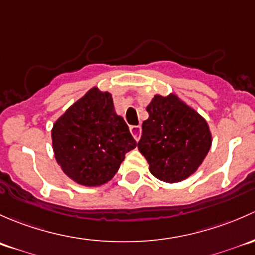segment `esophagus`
<instances>
[{"label":"esophagus","instance_id":"esophagus-1","mask_svg":"<svg viewBox=\"0 0 255 255\" xmlns=\"http://www.w3.org/2000/svg\"><path fill=\"white\" fill-rule=\"evenodd\" d=\"M130 131H131V133H132L133 138H135L136 141L140 140L141 131H142V130H141L140 125H132V127H130Z\"/></svg>","mask_w":255,"mask_h":255}]
</instances>
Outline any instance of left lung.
<instances>
[{"mask_svg":"<svg viewBox=\"0 0 255 255\" xmlns=\"http://www.w3.org/2000/svg\"><path fill=\"white\" fill-rule=\"evenodd\" d=\"M138 151L149 172L166 183L190 177L205 159L212 143L206 120L175 94H156L147 106Z\"/></svg>","mask_w":255,"mask_h":255,"instance_id":"obj_1","label":"left lung"}]
</instances>
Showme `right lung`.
Wrapping results in <instances>:
<instances>
[{"label": "right lung", "instance_id": "obj_1", "mask_svg": "<svg viewBox=\"0 0 255 255\" xmlns=\"http://www.w3.org/2000/svg\"><path fill=\"white\" fill-rule=\"evenodd\" d=\"M55 158L77 184L99 186L115 175L125 153L137 146L115 113L112 94L97 87L72 104L51 130Z\"/></svg>", "mask_w": 255, "mask_h": 255}]
</instances>
